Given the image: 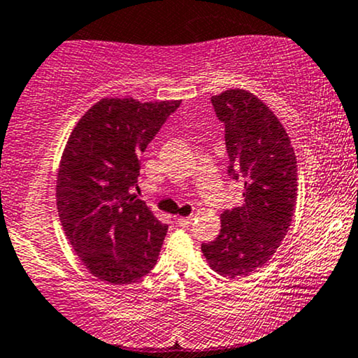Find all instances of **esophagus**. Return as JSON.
<instances>
[{
    "label": "esophagus",
    "instance_id": "1",
    "mask_svg": "<svg viewBox=\"0 0 358 358\" xmlns=\"http://www.w3.org/2000/svg\"><path fill=\"white\" fill-rule=\"evenodd\" d=\"M192 220H194L192 216H187V218H178V223H179V227L187 228L192 223Z\"/></svg>",
    "mask_w": 358,
    "mask_h": 358
}]
</instances>
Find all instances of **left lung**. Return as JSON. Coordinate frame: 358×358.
Returning a JSON list of instances; mask_svg holds the SVG:
<instances>
[{
    "label": "left lung",
    "mask_w": 358,
    "mask_h": 358,
    "mask_svg": "<svg viewBox=\"0 0 358 358\" xmlns=\"http://www.w3.org/2000/svg\"><path fill=\"white\" fill-rule=\"evenodd\" d=\"M211 103L224 125L228 176L243 182V203L222 213L220 235L201 250L213 271L235 279L266 266L286 236L298 166L282 123L254 92L228 90Z\"/></svg>",
    "instance_id": "obj_1"
}]
</instances>
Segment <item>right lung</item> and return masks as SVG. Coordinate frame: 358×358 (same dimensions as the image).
Returning a JSON list of instances; mask_svg holds the SVG:
<instances>
[{"label":"right lung","mask_w":358,"mask_h":358,"mask_svg":"<svg viewBox=\"0 0 358 358\" xmlns=\"http://www.w3.org/2000/svg\"><path fill=\"white\" fill-rule=\"evenodd\" d=\"M179 104L103 98L64 148L55 192L60 223L87 271L111 286L136 282L157 264L167 224L131 189L140 155Z\"/></svg>","instance_id":"right-lung-1"}]
</instances>
